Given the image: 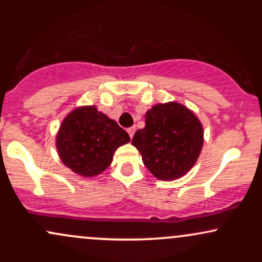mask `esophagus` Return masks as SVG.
<instances>
[{"instance_id": "obj_1", "label": "esophagus", "mask_w": 262, "mask_h": 262, "mask_svg": "<svg viewBox=\"0 0 262 262\" xmlns=\"http://www.w3.org/2000/svg\"><path fill=\"white\" fill-rule=\"evenodd\" d=\"M127 132H128L129 137L133 138V135H134V133H135V127H130V128H128V129H127Z\"/></svg>"}]
</instances>
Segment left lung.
<instances>
[{"instance_id": "8db88e82", "label": "left lung", "mask_w": 262, "mask_h": 262, "mask_svg": "<svg viewBox=\"0 0 262 262\" xmlns=\"http://www.w3.org/2000/svg\"><path fill=\"white\" fill-rule=\"evenodd\" d=\"M132 144L152 175L159 180H175L197 161L203 145V128L182 104H156L146 112L145 127L135 132Z\"/></svg>"}]
</instances>
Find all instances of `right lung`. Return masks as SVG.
I'll return each mask as SVG.
<instances>
[{
    "label": "right lung",
    "instance_id": "obj_1",
    "mask_svg": "<svg viewBox=\"0 0 262 262\" xmlns=\"http://www.w3.org/2000/svg\"><path fill=\"white\" fill-rule=\"evenodd\" d=\"M129 140L127 132L97 108L81 107L64 119L56 148L66 166L89 177L106 170L116 149Z\"/></svg>",
    "mask_w": 262,
    "mask_h": 262
}]
</instances>
